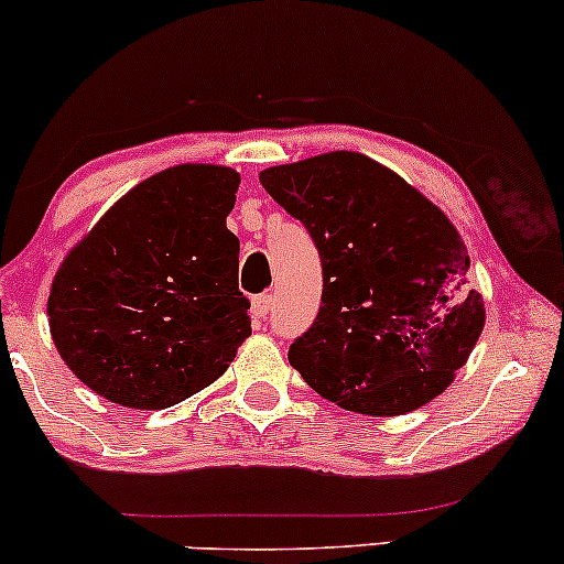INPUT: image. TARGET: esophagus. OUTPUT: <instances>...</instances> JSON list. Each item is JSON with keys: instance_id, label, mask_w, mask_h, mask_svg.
Listing matches in <instances>:
<instances>
[{"instance_id": "esophagus-1", "label": "esophagus", "mask_w": 564, "mask_h": 564, "mask_svg": "<svg viewBox=\"0 0 564 564\" xmlns=\"http://www.w3.org/2000/svg\"><path fill=\"white\" fill-rule=\"evenodd\" d=\"M270 310H273V296L270 294H257L254 300H251V318H254V323H262L268 318Z\"/></svg>"}]
</instances>
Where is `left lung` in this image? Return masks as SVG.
<instances>
[{"mask_svg": "<svg viewBox=\"0 0 564 564\" xmlns=\"http://www.w3.org/2000/svg\"><path fill=\"white\" fill-rule=\"evenodd\" d=\"M264 191L318 249L321 307L289 364L332 403L398 416L430 403L482 334V296L448 217L364 153L270 166Z\"/></svg>", "mask_w": 564, "mask_h": 564, "instance_id": "1", "label": "left lung"}]
</instances>
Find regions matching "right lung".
Masks as SVG:
<instances>
[{"label": "right lung", "mask_w": 564, "mask_h": 564, "mask_svg": "<svg viewBox=\"0 0 564 564\" xmlns=\"http://www.w3.org/2000/svg\"><path fill=\"white\" fill-rule=\"evenodd\" d=\"M238 180L212 164L153 174L66 257L50 332L89 390L156 411L223 377L251 334L238 238L225 228Z\"/></svg>", "instance_id": "1"}]
</instances>
